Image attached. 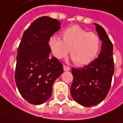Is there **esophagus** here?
<instances>
[{"mask_svg":"<svg viewBox=\"0 0 123 123\" xmlns=\"http://www.w3.org/2000/svg\"><path fill=\"white\" fill-rule=\"evenodd\" d=\"M70 69H71V68H70L69 66L64 65V70L65 71H69Z\"/></svg>","mask_w":123,"mask_h":123,"instance_id":"1","label":"esophagus"}]
</instances>
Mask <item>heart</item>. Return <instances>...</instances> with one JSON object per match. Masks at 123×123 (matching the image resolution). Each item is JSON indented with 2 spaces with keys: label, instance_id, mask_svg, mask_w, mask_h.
I'll return each instance as SVG.
<instances>
[{
  "label": "heart",
  "instance_id": "1",
  "mask_svg": "<svg viewBox=\"0 0 123 123\" xmlns=\"http://www.w3.org/2000/svg\"><path fill=\"white\" fill-rule=\"evenodd\" d=\"M62 40L52 36L49 46L55 57L61 59L70 55L75 64L84 66L91 63L97 57L101 48L98 34L88 32L79 26H71L62 33Z\"/></svg>",
  "mask_w": 123,
  "mask_h": 123
}]
</instances>
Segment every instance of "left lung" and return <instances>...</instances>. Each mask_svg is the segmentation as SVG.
I'll return each instance as SVG.
<instances>
[{
    "instance_id": "1",
    "label": "left lung",
    "mask_w": 123,
    "mask_h": 123,
    "mask_svg": "<svg viewBox=\"0 0 123 123\" xmlns=\"http://www.w3.org/2000/svg\"><path fill=\"white\" fill-rule=\"evenodd\" d=\"M94 24L102 41L100 54L88 65L71 70L74 77L70 90L71 97L86 107L95 106L106 98L114 73L113 44L104 28Z\"/></svg>"
}]
</instances>
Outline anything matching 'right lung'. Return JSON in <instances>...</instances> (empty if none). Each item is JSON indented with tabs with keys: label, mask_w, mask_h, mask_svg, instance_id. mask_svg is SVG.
<instances>
[{
	"label": "right lung",
	"mask_w": 123,
	"mask_h": 123,
	"mask_svg": "<svg viewBox=\"0 0 123 123\" xmlns=\"http://www.w3.org/2000/svg\"><path fill=\"white\" fill-rule=\"evenodd\" d=\"M56 19L41 17L24 31L17 49L14 78L25 100L40 105L48 100L52 85L64 72L62 64L51 57L50 37L61 28Z\"/></svg>",
	"instance_id": "obj_1"
}]
</instances>
